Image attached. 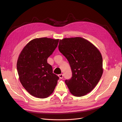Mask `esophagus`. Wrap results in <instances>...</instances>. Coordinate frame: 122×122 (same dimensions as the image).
<instances>
[{"instance_id": "34e87169", "label": "esophagus", "mask_w": 122, "mask_h": 122, "mask_svg": "<svg viewBox=\"0 0 122 122\" xmlns=\"http://www.w3.org/2000/svg\"><path fill=\"white\" fill-rule=\"evenodd\" d=\"M58 76H59V78L60 79H63V74H59V75H58Z\"/></svg>"}]
</instances>
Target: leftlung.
I'll list each match as a JSON object with an SVG mask.
<instances>
[{
	"mask_svg": "<svg viewBox=\"0 0 122 122\" xmlns=\"http://www.w3.org/2000/svg\"><path fill=\"white\" fill-rule=\"evenodd\" d=\"M58 48L72 70V78L65 81L70 92L76 97L90 92L103 74L100 51L91 42L80 37L60 40Z\"/></svg>",
	"mask_w": 122,
	"mask_h": 122,
	"instance_id": "1",
	"label": "left lung"
}]
</instances>
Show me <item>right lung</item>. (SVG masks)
<instances>
[{"mask_svg":"<svg viewBox=\"0 0 122 122\" xmlns=\"http://www.w3.org/2000/svg\"><path fill=\"white\" fill-rule=\"evenodd\" d=\"M59 40L35 38L19 55L17 69L23 87L35 97L45 98L52 93L59 78L53 73L47 58L57 47Z\"/></svg>","mask_w":122,"mask_h":122,"instance_id":"obj_1","label":"right lung"}]
</instances>
